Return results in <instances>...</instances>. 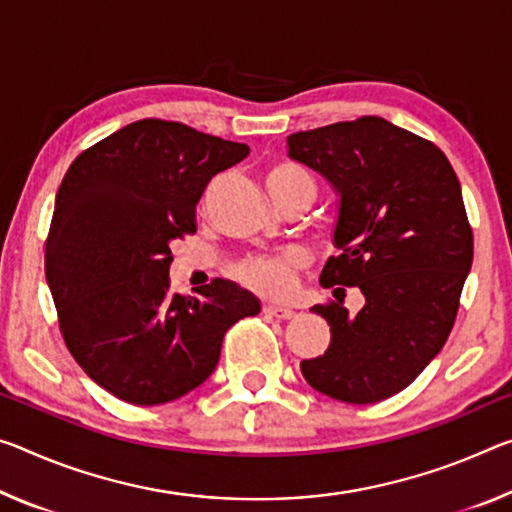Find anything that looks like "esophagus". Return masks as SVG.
<instances>
[{
  "label": "esophagus",
  "instance_id": "esophagus-1",
  "mask_svg": "<svg viewBox=\"0 0 512 512\" xmlns=\"http://www.w3.org/2000/svg\"><path fill=\"white\" fill-rule=\"evenodd\" d=\"M264 312L271 316H278V319H291V316L296 314L294 307L280 305V303H264Z\"/></svg>",
  "mask_w": 512,
  "mask_h": 512
}]
</instances>
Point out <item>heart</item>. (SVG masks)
Returning <instances> with one entry per match:
<instances>
[{"instance_id": "b5f03b06", "label": "heart", "mask_w": 512, "mask_h": 512, "mask_svg": "<svg viewBox=\"0 0 512 512\" xmlns=\"http://www.w3.org/2000/svg\"><path fill=\"white\" fill-rule=\"evenodd\" d=\"M291 184L314 186L312 175L303 166L294 164V161H280V164H273L269 173H266V189L269 191ZM303 262L305 257L298 250H291V253L278 257H255L241 264L239 278L257 291H264V294H282L291 285V269H296Z\"/></svg>"}]
</instances>
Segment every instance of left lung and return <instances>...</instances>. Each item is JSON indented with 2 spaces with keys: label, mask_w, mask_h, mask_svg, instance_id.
I'll return each mask as SVG.
<instances>
[{
  "label": "left lung",
  "mask_w": 512,
  "mask_h": 512,
  "mask_svg": "<svg viewBox=\"0 0 512 512\" xmlns=\"http://www.w3.org/2000/svg\"><path fill=\"white\" fill-rule=\"evenodd\" d=\"M287 157L339 198L332 243L342 253L323 266L321 285L364 296L355 314L342 303L312 307L330 344L300 371L330 399L378 403L431 364L456 321L474 257L460 182L437 145L378 116L291 134Z\"/></svg>",
  "instance_id": "left-lung-1"
}]
</instances>
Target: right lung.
<instances>
[{"mask_svg": "<svg viewBox=\"0 0 512 512\" xmlns=\"http://www.w3.org/2000/svg\"><path fill=\"white\" fill-rule=\"evenodd\" d=\"M168 120H139L72 161L54 202L45 275L59 326L86 376L134 405L180 399L212 376L227 328L259 298L214 280L168 294L170 243L196 232L212 177L248 157Z\"/></svg>", "mask_w": 512, "mask_h": 512, "instance_id": "obj_1", "label": "right lung"}]
</instances>
